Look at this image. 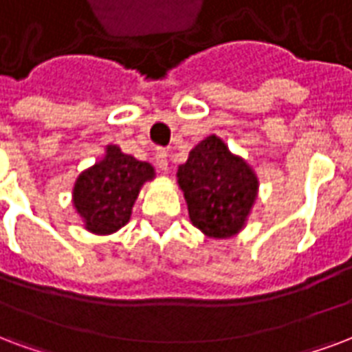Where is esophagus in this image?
<instances>
[{
	"instance_id": "esophagus-1",
	"label": "esophagus",
	"mask_w": 352,
	"mask_h": 352,
	"mask_svg": "<svg viewBox=\"0 0 352 352\" xmlns=\"http://www.w3.org/2000/svg\"><path fill=\"white\" fill-rule=\"evenodd\" d=\"M155 165H157V168L163 170V173L168 168V152L163 150V148H160V150L155 152Z\"/></svg>"
}]
</instances>
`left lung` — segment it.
I'll return each instance as SVG.
<instances>
[{
  "label": "left lung",
  "instance_id": "obj_1",
  "mask_svg": "<svg viewBox=\"0 0 352 352\" xmlns=\"http://www.w3.org/2000/svg\"><path fill=\"white\" fill-rule=\"evenodd\" d=\"M176 184L192 226L210 239L236 237L247 226L260 191L254 168L217 135L192 148L178 166Z\"/></svg>",
  "mask_w": 352,
  "mask_h": 352
}]
</instances>
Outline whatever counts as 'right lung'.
I'll return each mask as SVG.
<instances>
[{
    "label": "right lung",
    "mask_w": 352,
    "mask_h": 352,
    "mask_svg": "<svg viewBox=\"0 0 352 352\" xmlns=\"http://www.w3.org/2000/svg\"><path fill=\"white\" fill-rule=\"evenodd\" d=\"M154 178L155 168L150 163L107 144L104 155L74 182L72 204L83 228L94 236L118 232L129 223L142 186Z\"/></svg>",
    "instance_id": "obj_1"
}]
</instances>
